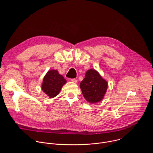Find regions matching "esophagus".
Returning <instances> with one entry per match:
<instances>
[{"mask_svg":"<svg viewBox=\"0 0 153 153\" xmlns=\"http://www.w3.org/2000/svg\"><path fill=\"white\" fill-rule=\"evenodd\" d=\"M71 81H72L73 82H75V83L77 82V80L76 79H71Z\"/></svg>","mask_w":153,"mask_h":153,"instance_id":"obj_1","label":"esophagus"}]
</instances>
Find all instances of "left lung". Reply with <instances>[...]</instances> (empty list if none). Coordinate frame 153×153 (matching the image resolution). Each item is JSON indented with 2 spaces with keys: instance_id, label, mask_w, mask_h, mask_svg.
Instances as JSON below:
<instances>
[{
  "instance_id": "1",
  "label": "left lung",
  "mask_w": 153,
  "mask_h": 153,
  "mask_svg": "<svg viewBox=\"0 0 153 153\" xmlns=\"http://www.w3.org/2000/svg\"><path fill=\"white\" fill-rule=\"evenodd\" d=\"M80 87L86 100L95 103L103 99L108 88V82L96 70L91 69L86 71Z\"/></svg>"
}]
</instances>
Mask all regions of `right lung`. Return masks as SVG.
Masks as SVG:
<instances>
[{"label":"right lung","mask_w":153,"mask_h":153,"mask_svg":"<svg viewBox=\"0 0 153 153\" xmlns=\"http://www.w3.org/2000/svg\"><path fill=\"white\" fill-rule=\"evenodd\" d=\"M67 80L57 70H51L43 77L42 90L50 98H53L59 94L62 87Z\"/></svg>","instance_id":"right-lung-1"}]
</instances>
